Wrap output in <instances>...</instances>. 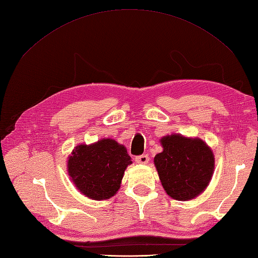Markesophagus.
I'll return each instance as SVG.
<instances>
[{
  "instance_id": "1",
  "label": "esophagus",
  "mask_w": 258,
  "mask_h": 258,
  "mask_svg": "<svg viewBox=\"0 0 258 258\" xmlns=\"http://www.w3.org/2000/svg\"><path fill=\"white\" fill-rule=\"evenodd\" d=\"M136 162L139 163V164H147V163L149 162V155L142 154L139 156H136Z\"/></svg>"
}]
</instances>
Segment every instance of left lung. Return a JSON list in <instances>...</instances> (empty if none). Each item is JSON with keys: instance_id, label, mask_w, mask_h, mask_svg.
<instances>
[{"instance_id": "obj_1", "label": "left lung", "mask_w": 258, "mask_h": 258, "mask_svg": "<svg viewBox=\"0 0 258 258\" xmlns=\"http://www.w3.org/2000/svg\"><path fill=\"white\" fill-rule=\"evenodd\" d=\"M161 144L163 151L155 155L154 165L168 196L185 202L205 191L215 169V156L207 143L174 134L163 137Z\"/></svg>"}]
</instances>
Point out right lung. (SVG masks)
<instances>
[{
  "instance_id": "add662e5",
  "label": "right lung",
  "mask_w": 258,
  "mask_h": 258,
  "mask_svg": "<svg viewBox=\"0 0 258 258\" xmlns=\"http://www.w3.org/2000/svg\"><path fill=\"white\" fill-rule=\"evenodd\" d=\"M131 163L127 149L107 138L75 147L68 159V173L81 194L93 200H105L116 195Z\"/></svg>"
}]
</instances>
